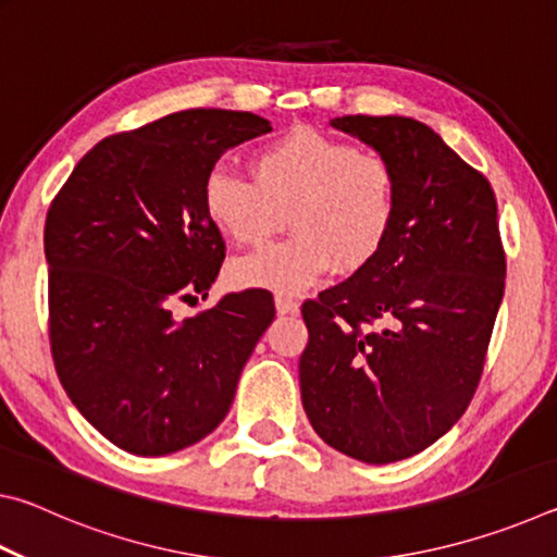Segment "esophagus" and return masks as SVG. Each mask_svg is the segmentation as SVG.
Listing matches in <instances>:
<instances>
[{
    "instance_id": "esophagus-1",
    "label": "esophagus",
    "mask_w": 557,
    "mask_h": 557,
    "mask_svg": "<svg viewBox=\"0 0 557 557\" xmlns=\"http://www.w3.org/2000/svg\"><path fill=\"white\" fill-rule=\"evenodd\" d=\"M275 307H277V314H297L299 312V301L292 299V297H275Z\"/></svg>"
}]
</instances>
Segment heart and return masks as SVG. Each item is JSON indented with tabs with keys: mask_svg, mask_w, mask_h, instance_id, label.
<instances>
[{
	"mask_svg": "<svg viewBox=\"0 0 557 557\" xmlns=\"http://www.w3.org/2000/svg\"><path fill=\"white\" fill-rule=\"evenodd\" d=\"M256 182L225 166L206 172L201 203L209 221L238 245H260L285 213L295 235L231 262L233 287L301 295L329 270L369 268L391 243L400 182L388 159L299 127L258 149Z\"/></svg>",
	"mask_w": 557,
	"mask_h": 557,
	"instance_id": "1",
	"label": "heart"
}]
</instances>
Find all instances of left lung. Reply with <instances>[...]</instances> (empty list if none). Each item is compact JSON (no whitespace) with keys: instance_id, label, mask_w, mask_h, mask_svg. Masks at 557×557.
I'll return each mask as SVG.
<instances>
[{"instance_id":"obj_1","label":"left lung","mask_w":557,"mask_h":557,"mask_svg":"<svg viewBox=\"0 0 557 557\" xmlns=\"http://www.w3.org/2000/svg\"><path fill=\"white\" fill-rule=\"evenodd\" d=\"M332 125L393 164L400 213L369 268L301 305V405L329 447L388 465L437 442L474 398L506 252L488 178L425 122L344 115Z\"/></svg>"}]
</instances>
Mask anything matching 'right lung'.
I'll return each mask as SVG.
<instances>
[{"instance_id": "right-lung-1", "label": "right lung", "mask_w": 557, "mask_h": 557, "mask_svg": "<svg viewBox=\"0 0 557 557\" xmlns=\"http://www.w3.org/2000/svg\"><path fill=\"white\" fill-rule=\"evenodd\" d=\"M235 110H182L117 132L75 164L46 213L49 338L63 391L100 435L172 455L221 425L252 348L275 319L268 289L209 297L225 258L201 184L231 147L270 132Z\"/></svg>"}]
</instances>
